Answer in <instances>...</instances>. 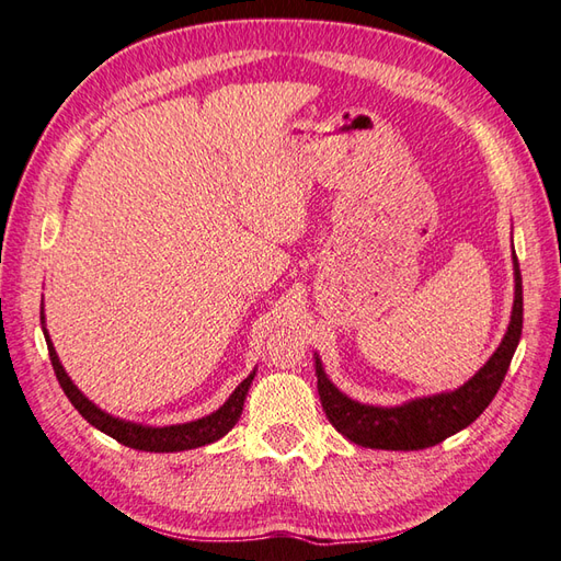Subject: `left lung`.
I'll return each mask as SVG.
<instances>
[{
	"mask_svg": "<svg viewBox=\"0 0 561 561\" xmlns=\"http://www.w3.org/2000/svg\"><path fill=\"white\" fill-rule=\"evenodd\" d=\"M514 278L516 300L504 341L488 359V365L456 391L415 398V401L396 408L365 405L335 389L329 377L323 375V367L317 357V389L331 425L345 439H351L357 446H367V449L417 451L444 442L451 434L468 427L470 422H476L500 391L520 341V329H524V285H520L516 254Z\"/></svg>",
	"mask_w": 561,
	"mask_h": 561,
	"instance_id": "8db88e82",
	"label": "left lung"
}]
</instances>
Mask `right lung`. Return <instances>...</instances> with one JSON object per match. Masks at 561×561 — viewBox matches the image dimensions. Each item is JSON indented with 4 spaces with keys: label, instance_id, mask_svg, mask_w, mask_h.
<instances>
[{
    "label": "right lung",
    "instance_id": "obj_1",
    "mask_svg": "<svg viewBox=\"0 0 561 561\" xmlns=\"http://www.w3.org/2000/svg\"><path fill=\"white\" fill-rule=\"evenodd\" d=\"M41 321L45 323V317L41 312ZM45 341H47V351H49V363H53V369L57 375V381L61 386V391L67 393V398L71 401V405L79 410V413L91 422L93 427H98L101 432L110 434L112 439H117L119 444L129 446V449H139V451H156V454H170V451H186V449H196V446H206L210 442H218L220 437L234 427V422L240 420L242 408H244V398L249 386H252V379L256 371H252L238 389L232 391V396L222 403L216 413H210L202 420L186 422V425H170V427H144V425H134V422H124L119 417H112L107 413H103L101 408L93 405L89 398H85L77 386L71 383V379L67 377L65 367H61L59 357L53 347V341H49L47 331Z\"/></svg>",
    "mask_w": 561,
    "mask_h": 561
}]
</instances>
